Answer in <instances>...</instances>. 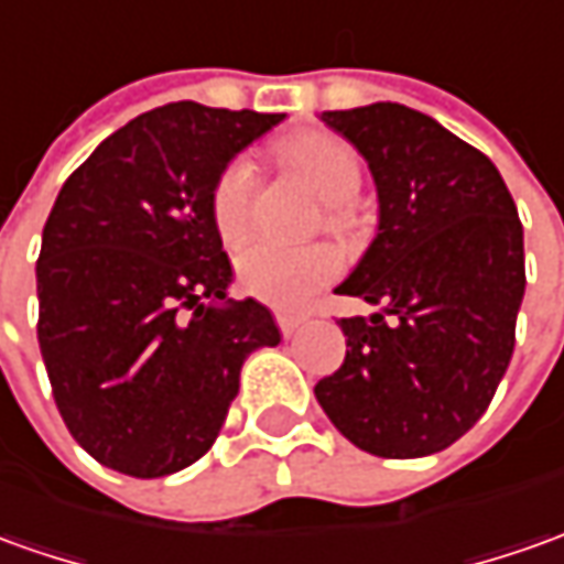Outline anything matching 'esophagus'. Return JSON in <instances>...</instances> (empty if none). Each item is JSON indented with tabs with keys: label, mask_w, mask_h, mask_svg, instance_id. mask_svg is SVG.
I'll return each instance as SVG.
<instances>
[{
	"label": "esophagus",
	"mask_w": 564,
	"mask_h": 564,
	"mask_svg": "<svg viewBox=\"0 0 564 564\" xmlns=\"http://www.w3.org/2000/svg\"><path fill=\"white\" fill-rule=\"evenodd\" d=\"M302 324H305V317H302V314H290V312L278 314V327H281L283 336H293Z\"/></svg>",
	"instance_id": "obj_1"
}]
</instances>
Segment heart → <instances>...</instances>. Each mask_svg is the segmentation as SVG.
Segmentation results:
<instances>
[{"label":"heart","mask_w":564,"mask_h":564,"mask_svg":"<svg viewBox=\"0 0 564 564\" xmlns=\"http://www.w3.org/2000/svg\"><path fill=\"white\" fill-rule=\"evenodd\" d=\"M290 160L308 185L330 203V218L336 225L346 221V203H351L361 191V160L355 148L336 135H308L290 144ZM259 166L256 160L240 153L221 170L213 187V218L221 240L237 243L252 218V197H256ZM343 268L339 252L327 243H308V247H286L274 240H250L237 256V271L243 290L262 299L268 305L293 308L302 305L330 283Z\"/></svg>","instance_id":"b5f03b06"}]
</instances>
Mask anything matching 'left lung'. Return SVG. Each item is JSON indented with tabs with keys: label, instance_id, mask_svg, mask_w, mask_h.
I'll use <instances>...</instances> for the list:
<instances>
[{
	"label": "left lung",
	"instance_id": "obj_1",
	"mask_svg": "<svg viewBox=\"0 0 564 564\" xmlns=\"http://www.w3.org/2000/svg\"><path fill=\"white\" fill-rule=\"evenodd\" d=\"M321 120L367 160L379 203L377 237L336 293L379 312L339 321L346 361L314 386L317 404L373 457L438 454L488 411L512 358L524 296L516 203L485 153L413 107Z\"/></svg>",
	"mask_w": 564,
	"mask_h": 564
}]
</instances>
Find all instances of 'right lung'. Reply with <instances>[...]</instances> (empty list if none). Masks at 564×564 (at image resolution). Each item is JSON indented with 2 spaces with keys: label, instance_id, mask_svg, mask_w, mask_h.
Masks as SVG:
<instances>
[{
  "label": "right lung",
  "instance_id": "1",
  "mask_svg": "<svg viewBox=\"0 0 564 564\" xmlns=\"http://www.w3.org/2000/svg\"><path fill=\"white\" fill-rule=\"evenodd\" d=\"M283 113L194 101L105 138L57 194L36 262L40 351L76 444L107 469L160 478L213 447L274 314L228 299L213 218L221 170Z\"/></svg>",
  "mask_w": 564,
  "mask_h": 564
}]
</instances>
